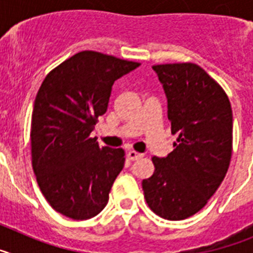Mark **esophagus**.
<instances>
[{
  "label": "esophagus",
  "mask_w": 253,
  "mask_h": 253,
  "mask_svg": "<svg viewBox=\"0 0 253 253\" xmlns=\"http://www.w3.org/2000/svg\"><path fill=\"white\" fill-rule=\"evenodd\" d=\"M143 157V154L142 153H138V152L135 151H129L128 152V158L130 161H137L139 160V158Z\"/></svg>",
  "instance_id": "1"
}]
</instances>
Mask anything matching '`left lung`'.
<instances>
[{
    "label": "left lung",
    "mask_w": 253,
    "mask_h": 253,
    "mask_svg": "<svg viewBox=\"0 0 253 253\" xmlns=\"http://www.w3.org/2000/svg\"><path fill=\"white\" fill-rule=\"evenodd\" d=\"M167 99L171 133L177 135L167 157H153L154 173L143 180L154 213L182 220L203 209L229 167L233 140L231 102L223 88L194 63L153 66Z\"/></svg>",
    "instance_id": "left-lung-1"
}]
</instances>
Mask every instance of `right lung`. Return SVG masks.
<instances>
[{"instance_id": "1", "label": "right lung", "mask_w": 253, "mask_h": 253, "mask_svg": "<svg viewBox=\"0 0 253 253\" xmlns=\"http://www.w3.org/2000/svg\"><path fill=\"white\" fill-rule=\"evenodd\" d=\"M140 64L92 50L77 53L45 77L31 116V157L38 185L58 213L90 219L106 207L124 167V151L91 138L116 80Z\"/></svg>"}]
</instances>
